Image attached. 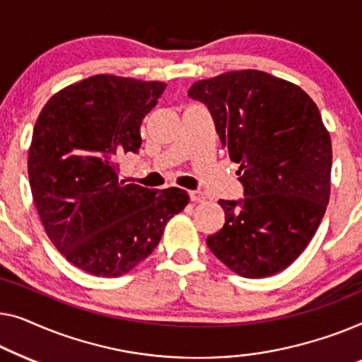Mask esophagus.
<instances>
[{"mask_svg":"<svg viewBox=\"0 0 362 362\" xmlns=\"http://www.w3.org/2000/svg\"><path fill=\"white\" fill-rule=\"evenodd\" d=\"M188 195H190V200L195 202V203L205 202V198H206L205 193L200 192V190H190V192H188Z\"/></svg>","mask_w":362,"mask_h":362,"instance_id":"esophagus-1","label":"esophagus"}]
</instances>
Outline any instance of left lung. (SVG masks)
<instances>
[{"label":"left lung","instance_id":"obj_1","mask_svg":"<svg viewBox=\"0 0 362 362\" xmlns=\"http://www.w3.org/2000/svg\"><path fill=\"white\" fill-rule=\"evenodd\" d=\"M188 96L210 110L246 195L218 202L225 225L208 247L241 277L284 271L312 241L332 192V139L318 106L298 85L251 69L198 80Z\"/></svg>","mask_w":362,"mask_h":362}]
</instances>
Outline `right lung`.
<instances>
[{
	"label": "right lung",
	"mask_w": 362,
	"mask_h": 362,
	"mask_svg": "<svg viewBox=\"0 0 362 362\" xmlns=\"http://www.w3.org/2000/svg\"><path fill=\"white\" fill-rule=\"evenodd\" d=\"M164 81L93 75L65 86L35 121L30 192L60 254L96 277H119L149 257L188 193L119 180L118 157L141 147V123Z\"/></svg>",
	"instance_id": "1"
}]
</instances>
